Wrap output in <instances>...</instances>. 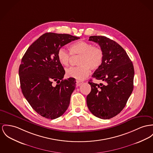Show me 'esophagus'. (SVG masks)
<instances>
[{"instance_id": "obj_1", "label": "esophagus", "mask_w": 153, "mask_h": 153, "mask_svg": "<svg viewBox=\"0 0 153 153\" xmlns=\"http://www.w3.org/2000/svg\"><path fill=\"white\" fill-rule=\"evenodd\" d=\"M83 83V82L80 81H77L76 84V86H79L80 85H81Z\"/></svg>"}]
</instances>
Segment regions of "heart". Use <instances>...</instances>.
<instances>
[{
  "label": "heart",
  "instance_id": "obj_1",
  "mask_svg": "<svg viewBox=\"0 0 153 153\" xmlns=\"http://www.w3.org/2000/svg\"><path fill=\"white\" fill-rule=\"evenodd\" d=\"M71 53L64 48L59 49L57 53L58 60L61 65L67 66L73 56L81 55L79 59L78 67H72L65 70L68 77L77 80H82L86 78L91 70H96L102 65L104 53L102 49L86 41H78L70 46Z\"/></svg>",
  "mask_w": 153,
  "mask_h": 153
}]
</instances>
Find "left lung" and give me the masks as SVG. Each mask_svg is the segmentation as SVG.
I'll list each match as a JSON object with an SVG mask.
<instances>
[{"label": "left lung", "instance_id": "obj_1", "mask_svg": "<svg viewBox=\"0 0 153 153\" xmlns=\"http://www.w3.org/2000/svg\"><path fill=\"white\" fill-rule=\"evenodd\" d=\"M89 41L98 43L104 53L102 65L92 76L105 84L89 82L91 92L86 97L87 105L96 117L110 119L123 109L132 92L133 65L126 52L116 42L103 36H91Z\"/></svg>", "mask_w": 153, "mask_h": 153}]
</instances>
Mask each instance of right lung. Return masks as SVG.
<instances>
[{
	"mask_svg": "<svg viewBox=\"0 0 153 153\" xmlns=\"http://www.w3.org/2000/svg\"><path fill=\"white\" fill-rule=\"evenodd\" d=\"M79 37L48 32L28 48L19 67L21 91L32 108L41 116L56 119L67 110L75 79H63L65 70L59 62V49ZM57 81L56 87L52 83Z\"/></svg>",
	"mask_w": 153,
	"mask_h": 153,
	"instance_id": "add662e5",
	"label": "right lung"
}]
</instances>
